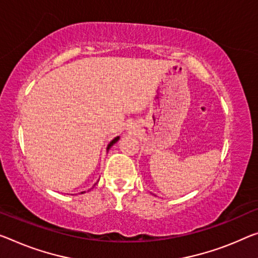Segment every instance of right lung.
Listing matches in <instances>:
<instances>
[{"label": "right lung", "mask_w": 258, "mask_h": 258, "mask_svg": "<svg viewBox=\"0 0 258 258\" xmlns=\"http://www.w3.org/2000/svg\"><path fill=\"white\" fill-rule=\"evenodd\" d=\"M118 140H120V136H116L115 138H113V140L108 143V145H107V148H106V151L108 152L109 150H110V148H112V146H113L114 144H115V143H117V142H118ZM83 192H85V191H83ZM83 192H82V194H83Z\"/></svg>", "instance_id": "1"}]
</instances>
